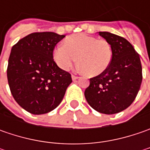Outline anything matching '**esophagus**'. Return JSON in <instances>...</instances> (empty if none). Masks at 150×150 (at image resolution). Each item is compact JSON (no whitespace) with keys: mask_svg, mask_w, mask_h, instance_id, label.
I'll return each mask as SVG.
<instances>
[{"mask_svg":"<svg viewBox=\"0 0 150 150\" xmlns=\"http://www.w3.org/2000/svg\"><path fill=\"white\" fill-rule=\"evenodd\" d=\"M72 78L73 81H75V80H77V79H78V76H75V75H72Z\"/></svg>","mask_w":150,"mask_h":150,"instance_id":"esophagus-1","label":"esophagus"}]
</instances>
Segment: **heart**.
Masks as SVG:
<instances>
[{"mask_svg":"<svg viewBox=\"0 0 150 150\" xmlns=\"http://www.w3.org/2000/svg\"><path fill=\"white\" fill-rule=\"evenodd\" d=\"M111 45L104 39H97L86 34H76L65 39L64 46H57L53 58L57 66L67 70L77 62L85 74L94 77L104 72L111 63Z\"/></svg>","mask_w":150,"mask_h":150,"instance_id":"heart-1","label":"heart"}]
</instances>
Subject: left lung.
<instances>
[{
  "label": "left lung",
  "mask_w": 150,
  "mask_h": 150,
  "mask_svg": "<svg viewBox=\"0 0 150 150\" xmlns=\"http://www.w3.org/2000/svg\"><path fill=\"white\" fill-rule=\"evenodd\" d=\"M98 34L111 45L112 61L103 73L90 78L84 95L96 111L114 114L126 109L135 99L143 78L141 62L125 38L108 32Z\"/></svg>",
  "instance_id": "obj_1"
}]
</instances>
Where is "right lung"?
Returning a JSON list of instances; mask_svg holds the SVG:
<instances>
[{"instance_id": "right-lung-1", "label": "right lung", "mask_w": 150, "mask_h": 150, "mask_svg": "<svg viewBox=\"0 0 150 150\" xmlns=\"http://www.w3.org/2000/svg\"><path fill=\"white\" fill-rule=\"evenodd\" d=\"M65 38L55 32H34L11 48L7 79L16 102L32 114H44L58 106L72 83L71 74L53 60V49Z\"/></svg>"}]
</instances>
